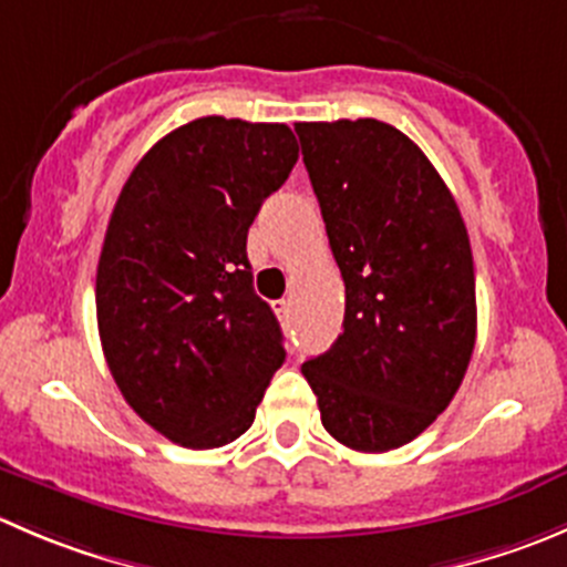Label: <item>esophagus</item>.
<instances>
[{"mask_svg":"<svg viewBox=\"0 0 567 567\" xmlns=\"http://www.w3.org/2000/svg\"><path fill=\"white\" fill-rule=\"evenodd\" d=\"M274 312L279 316V321H290V301L288 299L274 301Z\"/></svg>","mask_w":567,"mask_h":567,"instance_id":"obj_1","label":"esophagus"}]
</instances>
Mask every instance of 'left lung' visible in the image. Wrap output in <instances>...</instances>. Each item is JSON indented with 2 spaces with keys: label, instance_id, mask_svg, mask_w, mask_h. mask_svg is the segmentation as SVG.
<instances>
[{
  "label": "left lung",
  "instance_id": "1",
  "mask_svg": "<svg viewBox=\"0 0 567 567\" xmlns=\"http://www.w3.org/2000/svg\"><path fill=\"white\" fill-rule=\"evenodd\" d=\"M296 135L346 285L343 332L301 373L334 441L390 452L446 410L468 371V229L430 157L395 126L310 121Z\"/></svg>",
  "mask_w": 567,
  "mask_h": 567
}]
</instances>
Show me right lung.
<instances>
[{
  "label": "right lung",
  "mask_w": 567,
  "mask_h": 567,
  "mask_svg": "<svg viewBox=\"0 0 567 567\" xmlns=\"http://www.w3.org/2000/svg\"><path fill=\"white\" fill-rule=\"evenodd\" d=\"M299 161L285 124L205 115L132 168L96 268L104 360L126 404L185 449L238 441L285 362L246 235Z\"/></svg>",
  "instance_id": "obj_1"
}]
</instances>
